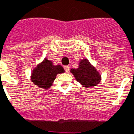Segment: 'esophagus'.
I'll use <instances>...</instances> for the list:
<instances>
[{
	"mask_svg": "<svg viewBox=\"0 0 134 134\" xmlns=\"http://www.w3.org/2000/svg\"><path fill=\"white\" fill-rule=\"evenodd\" d=\"M64 69H65V70L66 72H69V66H68V65H67V66H65V67H64Z\"/></svg>",
	"mask_w": 134,
	"mask_h": 134,
	"instance_id": "1",
	"label": "esophagus"
}]
</instances>
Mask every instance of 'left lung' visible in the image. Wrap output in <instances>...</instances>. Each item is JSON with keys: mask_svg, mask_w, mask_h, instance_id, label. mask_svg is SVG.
<instances>
[{"mask_svg": "<svg viewBox=\"0 0 134 134\" xmlns=\"http://www.w3.org/2000/svg\"><path fill=\"white\" fill-rule=\"evenodd\" d=\"M70 71L73 74L76 80L86 88L97 86L101 81L99 73L92 66L87 59L81 60L79 65V68L71 69Z\"/></svg>", "mask_w": 134, "mask_h": 134, "instance_id": "obj_1", "label": "left lung"}]
</instances>
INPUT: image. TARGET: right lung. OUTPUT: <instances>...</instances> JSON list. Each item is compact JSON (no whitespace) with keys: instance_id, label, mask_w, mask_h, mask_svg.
I'll use <instances>...</instances> for the list:
<instances>
[{"instance_id":"obj_1","label":"right lung","mask_w":134,"mask_h":134,"mask_svg":"<svg viewBox=\"0 0 134 134\" xmlns=\"http://www.w3.org/2000/svg\"><path fill=\"white\" fill-rule=\"evenodd\" d=\"M64 72L65 69L61 65H53L51 61L45 58L32 70L31 81L39 88L48 89L52 86L57 74Z\"/></svg>"}]
</instances>
